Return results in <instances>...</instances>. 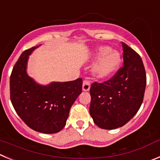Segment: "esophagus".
<instances>
[{
    "label": "esophagus",
    "instance_id": "obj_1",
    "mask_svg": "<svg viewBox=\"0 0 160 160\" xmlns=\"http://www.w3.org/2000/svg\"><path fill=\"white\" fill-rule=\"evenodd\" d=\"M91 83L88 80H84L83 82V91L84 92H88L90 89Z\"/></svg>",
    "mask_w": 160,
    "mask_h": 160
}]
</instances>
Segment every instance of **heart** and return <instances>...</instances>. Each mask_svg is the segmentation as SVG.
Instances as JSON below:
<instances>
[{
    "mask_svg": "<svg viewBox=\"0 0 160 160\" xmlns=\"http://www.w3.org/2000/svg\"><path fill=\"white\" fill-rule=\"evenodd\" d=\"M95 58L99 59L93 68L94 75L98 78H106L117 70L122 61L118 52L112 51L107 46L98 47L95 53Z\"/></svg>",
    "mask_w": 160,
    "mask_h": 160,
    "instance_id": "b5f03b06",
    "label": "heart"
}]
</instances>
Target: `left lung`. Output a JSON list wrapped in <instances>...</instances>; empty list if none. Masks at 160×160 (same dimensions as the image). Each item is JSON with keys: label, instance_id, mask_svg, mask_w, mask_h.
Wrapping results in <instances>:
<instances>
[{"label": "left lung", "instance_id": "1", "mask_svg": "<svg viewBox=\"0 0 160 160\" xmlns=\"http://www.w3.org/2000/svg\"><path fill=\"white\" fill-rule=\"evenodd\" d=\"M122 45L123 66L110 80L91 85L90 114L101 129L123 126L137 114L144 99L146 72L142 59L125 42Z\"/></svg>", "mask_w": 160, "mask_h": 160}]
</instances>
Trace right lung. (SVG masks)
<instances>
[{"label": "right lung", "instance_id": "1", "mask_svg": "<svg viewBox=\"0 0 160 160\" xmlns=\"http://www.w3.org/2000/svg\"><path fill=\"white\" fill-rule=\"evenodd\" d=\"M38 46L22 53L10 77V98L28 127L42 133H56L66 124L69 110L82 92L83 80L53 82L42 86L27 74L29 55Z\"/></svg>", "mask_w": 160, "mask_h": 160}]
</instances>
